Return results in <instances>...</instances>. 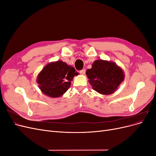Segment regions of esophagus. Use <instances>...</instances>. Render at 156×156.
<instances>
[{
    "mask_svg": "<svg viewBox=\"0 0 156 156\" xmlns=\"http://www.w3.org/2000/svg\"><path fill=\"white\" fill-rule=\"evenodd\" d=\"M85 73H86V70L84 69L80 71V73H81V75H84V74H85Z\"/></svg>",
    "mask_w": 156,
    "mask_h": 156,
    "instance_id": "esophagus-1",
    "label": "esophagus"
}]
</instances>
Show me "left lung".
I'll list each match as a JSON object with an SVG mask.
<instances>
[{"label": "left lung", "mask_w": 156, "mask_h": 156, "mask_svg": "<svg viewBox=\"0 0 156 156\" xmlns=\"http://www.w3.org/2000/svg\"><path fill=\"white\" fill-rule=\"evenodd\" d=\"M86 74L92 89L102 95L114 93L125 78L123 69L115 62L102 59L94 61Z\"/></svg>", "instance_id": "left-lung-1"}]
</instances>
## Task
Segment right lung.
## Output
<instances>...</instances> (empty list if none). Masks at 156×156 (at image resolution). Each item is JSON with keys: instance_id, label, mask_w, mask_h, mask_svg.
I'll return each mask as SVG.
<instances>
[{"instance_id": "right-lung-1", "label": "right lung", "mask_w": 156, "mask_h": 156, "mask_svg": "<svg viewBox=\"0 0 156 156\" xmlns=\"http://www.w3.org/2000/svg\"><path fill=\"white\" fill-rule=\"evenodd\" d=\"M79 73L72 66L62 60L48 63L37 75L36 82L45 95L50 98H60L66 92L75 75Z\"/></svg>"}]
</instances>
